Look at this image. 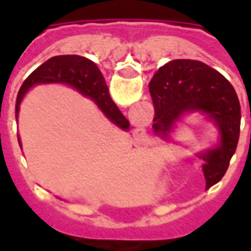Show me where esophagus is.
Returning <instances> with one entry per match:
<instances>
[{"instance_id":"esophagus-1","label":"esophagus","mask_w":251,"mask_h":251,"mask_svg":"<svg viewBox=\"0 0 251 251\" xmlns=\"http://www.w3.org/2000/svg\"><path fill=\"white\" fill-rule=\"evenodd\" d=\"M144 131L145 130H142V129H138V130H137V136L140 137V138H141V140H145V138H147V136H145V133H144Z\"/></svg>"}]
</instances>
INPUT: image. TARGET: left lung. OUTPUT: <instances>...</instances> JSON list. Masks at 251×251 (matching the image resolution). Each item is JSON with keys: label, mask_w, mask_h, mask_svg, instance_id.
<instances>
[{"label": "left lung", "mask_w": 251, "mask_h": 251, "mask_svg": "<svg viewBox=\"0 0 251 251\" xmlns=\"http://www.w3.org/2000/svg\"><path fill=\"white\" fill-rule=\"evenodd\" d=\"M154 106L153 130L167 138L185 113L200 111L216 124L221 142L200 153L204 161L205 187L225 176L235 153L241 130V104L231 83L198 60H172L161 67L149 83Z\"/></svg>", "instance_id": "1"}]
</instances>
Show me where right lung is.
<instances>
[{
    "instance_id": "obj_1",
    "label": "right lung",
    "mask_w": 251,
    "mask_h": 251,
    "mask_svg": "<svg viewBox=\"0 0 251 251\" xmlns=\"http://www.w3.org/2000/svg\"><path fill=\"white\" fill-rule=\"evenodd\" d=\"M40 83H66L79 93L87 95L95 100L99 109L104 115L121 129H129V121L122 115L117 104L110 98L109 88L106 86L104 77L99 71L95 63L86 57L77 55H62L53 56L37 67L29 76L25 79L20 88L17 100H16V117L19 114L20 103L24 98L25 93L35 84ZM20 142V141H19Z\"/></svg>"
}]
</instances>
